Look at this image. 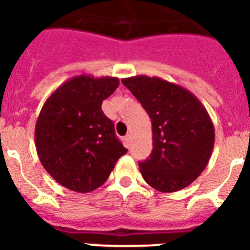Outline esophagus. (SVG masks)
<instances>
[{"instance_id": "esophagus-1", "label": "esophagus", "mask_w": 250, "mask_h": 250, "mask_svg": "<svg viewBox=\"0 0 250 250\" xmlns=\"http://www.w3.org/2000/svg\"><path fill=\"white\" fill-rule=\"evenodd\" d=\"M123 143H125V145L127 148H129V146H131V137L125 136V139H123Z\"/></svg>"}]
</instances>
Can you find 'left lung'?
<instances>
[{
	"instance_id": "1",
	"label": "left lung",
	"mask_w": 250,
	"mask_h": 250,
	"mask_svg": "<svg viewBox=\"0 0 250 250\" xmlns=\"http://www.w3.org/2000/svg\"><path fill=\"white\" fill-rule=\"evenodd\" d=\"M152 119L153 150L139 162L154 189L170 193L186 188L208 166L214 148L213 122L189 90L156 76L122 80Z\"/></svg>"
}]
</instances>
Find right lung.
Returning a JSON list of instances; mask_svg holds the SVG:
<instances>
[{
    "label": "right lung",
    "instance_id": "right-lung-1",
    "mask_svg": "<svg viewBox=\"0 0 250 250\" xmlns=\"http://www.w3.org/2000/svg\"><path fill=\"white\" fill-rule=\"evenodd\" d=\"M118 78L74 76L45 101L35 127L41 165L61 186L79 193L97 189L127 153L101 104Z\"/></svg>",
    "mask_w": 250,
    "mask_h": 250
}]
</instances>
